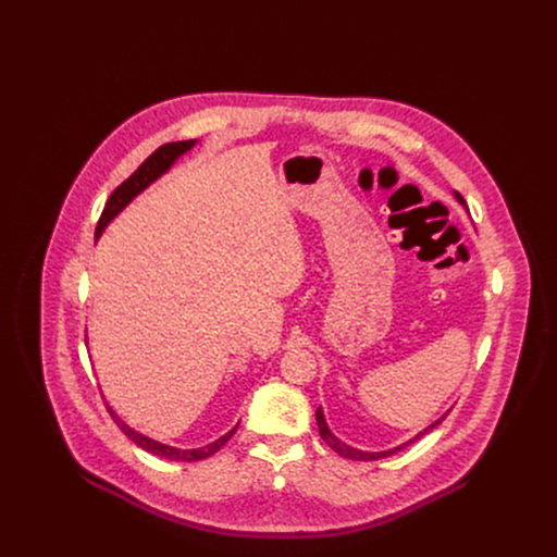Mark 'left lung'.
I'll list each match as a JSON object with an SVG mask.
<instances>
[{
  "instance_id": "1",
  "label": "left lung",
  "mask_w": 557,
  "mask_h": 557,
  "mask_svg": "<svg viewBox=\"0 0 557 557\" xmlns=\"http://www.w3.org/2000/svg\"><path fill=\"white\" fill-rule=\"evenodd\" d=\"M456 200H458L460 205H465V200L460 198V194H456ZM447 412H449V410H447ZM314 417H317V425H320V434H322L324 443H326V445H331L339 456L350 458V460H379V458H387V456H392V454H396V451H401V449H406L408 445H412L414 441L423 438L428 432H432L436 425H441V423H443V419H445L447 414H443V417H441V419H436L432 425H428L425 430H421L414 438H410V441H406V443H401V445H396V447H392V449H383V451H363V449H357V447H352V445H348V443L339 441V438L331 432V428H329V423H326V419H324V410H322V408H317Z\"/></svg>"
}]
</instances>
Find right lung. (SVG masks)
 Instances as JSON below:
<instances>
[{
    "label": "right lung",
    "instance_id": "right-lung-1",
    "mask_svg": "<svg viewBox=\"0 0 557 557\" xmlns=\"http://www.w3.org/2000/svg\"><path fill=\"white\" fill-rule=\"evenodd\" d=\"M196 143H198V140L191 138V140H178V143H168V145H163V147H158V149L147 158V161H145L121 187L114 189V194H112L110 200L106 202V209H103V213H101V218H99V224H97V233H95V235L101 237V233L106 231V226H108L138 194H143L151 183H156L163 174H168V172L172 170V165L178 161V158H181L183 153H187ZM106 408H108L110 417L114 419V423L123 430V434H125L129 441H134L140 449H145V451H149V454H153V456H158V458L181 460V462H196V460H205V458L213 456V454L235 434V430H237V425H235V428L228 430L224 436H220L218 441H213V443H209V445H205V447L181 449V447L165 445V443H161V441H153V438H149V436L136 432L134 428H129V425L110 408V404H106Z\"/></svg>",
    "mask_w": 557,
    "mask_h": 557
}]
</instances>
